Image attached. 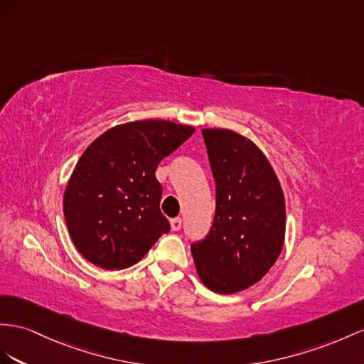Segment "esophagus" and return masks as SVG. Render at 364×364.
<instances>
[{
	"label": "esophagus",
	"mask_w": 364,
	"mask_h": 364,
	"mask_svg": "<svg viewBox=\"0 0 364 364\" xmlns=\"http://www.w3.org/2000/svg\"><path fill=\"white\" fill-rule=\"evenodd\" d=\"M171 228H172V230H180L181 229V218H172Z\"/></svg>",
	"instance_id": "1"
}]
</instances>
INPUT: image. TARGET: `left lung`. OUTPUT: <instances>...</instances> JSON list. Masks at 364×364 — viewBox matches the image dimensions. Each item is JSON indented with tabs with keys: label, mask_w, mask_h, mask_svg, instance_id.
Instances as JSON below:
<instances>
[{
	"label": "left lung",
	"mask_w": 364,
	"mask_h": 364,
	"mask_svg": "<svg viewBox=\"0 0 364 364\" xmlns=\"http://www.w3.org/2000/svg\"><path fill=\"white\" fill-rule=\"evenodd\" d=\"M215 180V217L206 238L191 246L210 291L235 294L259 282L282 252L286 208L282 186L259 149L228 129H204Z\"/></svg>",
	"instance_id": "left-lung-1"
}]
</instances>
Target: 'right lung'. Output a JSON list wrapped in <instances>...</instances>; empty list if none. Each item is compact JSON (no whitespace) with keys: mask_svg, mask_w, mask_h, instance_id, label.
<instances>
[{"mask_svg":"<svg viewBox=\"0 0 364 364\" xmlns=\"http://www.w3.org/2000/svg\"><path fill=\"white\" fill-rule=\"evenodd\" d=\"M193 132L172 121H134L106 130L86 149L63 208L73 245L87 262L109 271L130 267L171 230L155 172Z\"/></svg>","mask_w":364,"mask_h":364,"instance_id":"add662e5","label":"right lung"}]
</instances>
